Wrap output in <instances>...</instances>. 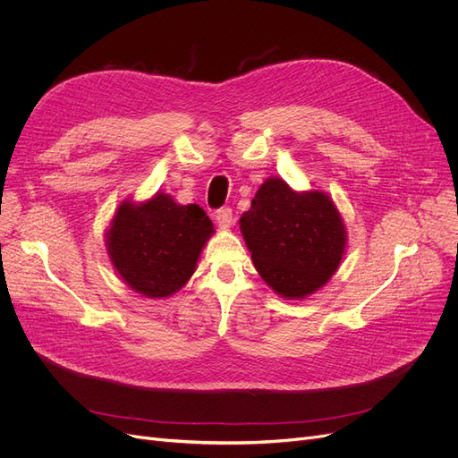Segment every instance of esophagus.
<instances>
[{
    "label": "esophagus",
    "instance_id": "1",
    "mask_svg": "<svg viewBox=\"0 0 458 458\" xmlns=\"http://www.w3.org/2000/svg\"><path fill=\"white\" fill-rule=\"evenodd\" d=\"M215 221H216V225H219L221 228H230L232 223H233L232 209H230V208L216 209V211H215Z\"/></svg>",
    "mask_w": 458,
    "mask_h": 458
}]
</instances>
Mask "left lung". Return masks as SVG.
Returning a JSON list of instances; mask_svg holds the SVG:
<instances>
[{"label":"left lung","mask_w":458,"mask_h":458,"mask_svg":"<svg viewBox=\"0 0 458 458\" xmlns=\"http://www.w3.org/2000/svg\"><path fill=\"white\" fill-rule=\"evenodd\" d=\"M254 267L285 299H304L338 271L347 232L323 191H293L267 178L239 219Z\"/></svg>","instance_id":"1"}]
</instances>
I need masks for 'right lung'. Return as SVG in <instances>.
Returning a JSON list of instances; mask_svg holds the SVG:
<instances>
[{"mask_svg":"<svg viewBox=\"0 0 458 458\" xmlns=\"http://www.w3.org/2000/svg\"><path fill=\"white\" fill-rule=\"evenodd\" d=\"M213 223L199 204H176L166 192L144 202L124 200L106 233V247L118 276L137 293L165 299L187 284Z\"/></svg>","mask_w":458,"mask_h":458,"instance_id":"right-lung-1","label":"right lung"}]
</instances>
